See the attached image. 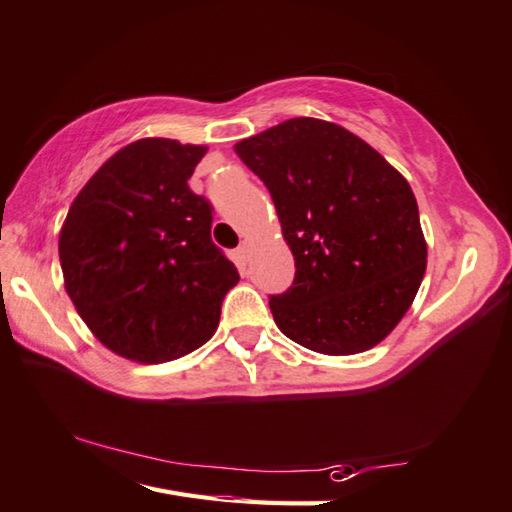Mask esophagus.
<instances>
[{
    "label": "esophagus",
    "mask_w": 512,
    "mask_h": 512,
    "mask_svg": "<svg viewBox=\"0 0 512 512\" xmlns=\"http://www.w3.org/2000/svg\"><path fill=\"white\" fill-rule=\"evenodd\" d=\"M237 262L241 264V266H246L248 264V259H250V248H248V244H241L239 248H237Z\"/></svg>",
    "instance_id": "esophagus-1"
}]
</instances>
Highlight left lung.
Listing matches in <instances>:
<instances>
[{
	"mask_svg": "<svg viewBox=\"0 0 512 512\" xmlns=\"http://www.w3.org/2000/svg\"><path fill=\"white\" fill-rule=\"evenodd\" d=\"M235 152L271 192L295 280L271 295L286 338L327 356L385 340L423 282L427 244L403 174L345 127L291 118Z\"/></svg>",
	"mask_w": 512,
	"mask_h": 512,
	"instance_id": "left-lung-1",
	"label": "left lung"
}]
</instances>
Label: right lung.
I'll use <instances>...</instances> for the list:
<instances>
[{"mask_svg": "<svg viewBox=\"0 0 512 512\" xmlns=\"http://www.w3.org/2000/svg\"><path fill=\"white\" fill-rule=\"evenodd\" d=\"M206 152L172 138L129 143L64 219V288L91 333L127 360L154 365L199 349L239 282L212 244V206L188 185Z\"/></svg>", "mask_w": 512, "mask_h": 512, "instance_id": "add662e5", "label": "right lung"}]
</instances>
